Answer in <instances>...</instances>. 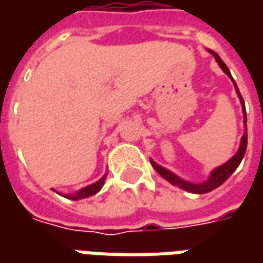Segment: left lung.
Segmentation results:
<instances>
[{"label":"left lung","instance_id":"left-lung-1","mask_svg":"<svg viewBox=\"0 0 263 263\" xmlns=\"http://www.w3.org/2000/svg\"><path fill=\"white\" fill-rule=\"evenodd\" d=\"M212 55L215 57V61H217L219 67L222 68V71L228 74V76L231 77L230 74V70H228V67L224 64V61L218 57L217 52H214V51H209ZM234 82V80H233ZM234 86H236V90H237L238 96H240V101H241V104H243V111H245V101H243V98L240 95V92H238V87L237 85L234 83ZM245 123H246V116H245ZM246 147H248V130L245 132V135L241 137V143H240V147H238L237 154L234 155V157L231 158L228 162H226L224 165H221V167L215 168L214 171H212V174L209 177V180L206 181H203V183H200V184H193V183H189V181H184V180H181V178H178L177 176H174L173 173H170L168 170L165 168L159 167L158 164H155L154 161H151V164H152V167L157 170V173L161 177H164L167 181H170L171 184H174V186H178L180 189H183V190H187V192H190V193H208V192H211V190H214V189H217L218 186H221L226 180H227L228 177L231 176L234 171H236V168L238 167V164L241 162V159L245 157V154H246Z\"/></svg>","mask_w":263,"mask_h":263}]
</instances>
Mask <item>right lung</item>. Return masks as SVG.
<instances>
[{
  "label": "right lung",
  "instance_id": "obj_1",
  "mask_svg": "<svg viewBox=\"0 0 263 263\" xmlns=\"http://www.w3.org/2000/svg\"><path fill=\"white\" fill-rule=\"evenodd\" d=\"M104 181H105V177H102L101 180H98L96 183L93 184H90V186L85 187V189H82L79 193L76 195H71V196H68L70 199H73V200H79V199H85V197L92 196V195H95L98 193L99 190H101V187L104 186Z\"/></svg>",
  "mask_w": 263,
  "mask_h": 263
}]
</instances>
